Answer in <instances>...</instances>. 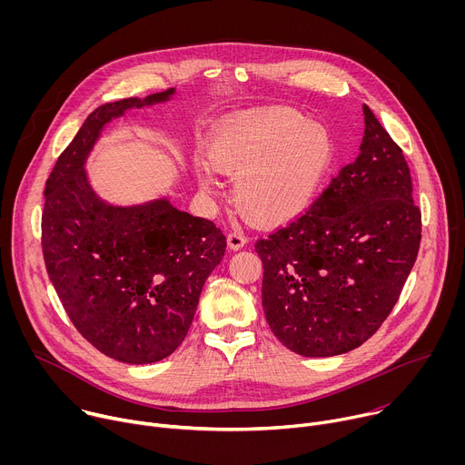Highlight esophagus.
Instances as JSON below:
<instances>
[{
    "mask_svg": "<svg viewBox=\"0 0 465 465\" xmlns=\"http://www.w3.org/2000/svg\"><path fill=\"white\" fill-rule=\"evenodd\" d=\"M246 244V237L242 232H232L228 233V246L232 250H241Z\"/></svg>",
    "mask_w": 465,
    "mask_h": 465,
    "instance_id": "34e87169",
    "label": "esophagus"
}]
</instances>
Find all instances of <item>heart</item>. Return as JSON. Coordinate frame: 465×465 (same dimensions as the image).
<instances>
[{
	"instance_id": "heart-1",
	"label": "heart",
	"mask_w": 465,
	"mask_h": 465,
	"mask_svg": "<svg viewBox=\"0 0 465 465\" xmlns=\"http://www.w3.org/2000/svg\"><path fill=\"white\" fill-rule=\"evenodd\" d=\"M210 156L221 173L235 178L239 210L253 223L276 226L302 215L314 201L333 160V140L320 123L276 108L228 121ZM198 183L210 196L223 191L206 163L198 165Z\"/></svg>"
}]
</instances>
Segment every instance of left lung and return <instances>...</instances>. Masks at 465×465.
Segmentation results:
<instances>
[{
  "mask_svg": "<svg viewBox=\"0 0 465 465\" xmlns=\"http://www.w3.org/2000/svg\"><path fill=\"white\" fill-rule=\"evenodd\" d=\"M359 156L311 208L255 241L262 311L276 339L303 357L364 344L400 300L421 241V212L401 147L364 104Z\"/></svg>",
  "mask_w": 465,
  "mask_h": 465,
  "instance_id": "left-lung-1",
  "label": "left lung"
}]
</instances>
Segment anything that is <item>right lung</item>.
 Returning a JSON list of instances; mask_svg holds the SVG:
<instances>
[{
    "label": "right lung",
    "instance_id": "1",
    "mask_svg": "<svg viewBox=\"0 0 465 465\" xmlns=\"http://www.w3.org/2000/svg\"><path fill=\"white\" fill-rule=\"evenodd\" d=\"M173 94L95 108L58 156L44 191L42 252L62 307L94 348L126 364L162 361L182 344L204 282L226 252L224 233L208 219L165 198L110 206L88 183L84 162L103 126Z\"/></svg>",
    "mask_w": 465,
    "mask_h": 465
}]
</instances>
